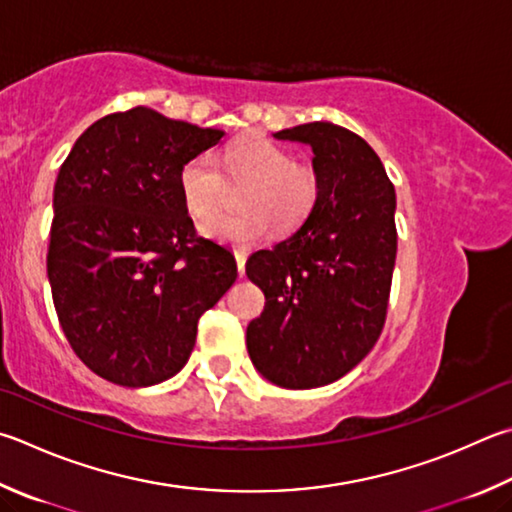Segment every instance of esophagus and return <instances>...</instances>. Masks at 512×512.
<instances>
[{"instance_id":"esophagus-1","label":"esophagus","mask_w":512,"mask_h":512,"mask_svg":"<svg viewBox=\"0 0 512 512\" xmlns=\"http://www.w3.org/2000/svg\"><path fill=\"white\" fill-rule=\"evenodd\" d=\"M235 259H237V271H239V277H244L246 273V250H235Z\"/></svg>"}]
</instances>
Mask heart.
<instances>
[{"instance_id": "b5f03b06", "label": "heart", "mask_w": 512, "mask_h": 512, "mask_svg": "<svg viewBox=\"0 0 512 512\" xmlns=\"http://www.w3.org/2000/svg\"><path fill=\"white\" fill-rule=\"evenodd\" d=\"M221 175L245 181L238 198L245 210L203 224L201 232L237 248L257 244L271 224L277 232L300 228L320 199V176L311 163L295 161L288 147L271 138L246 136L228 143L215 161L199 154L181 165L179 194L190 217L207 221L216 214L225 187Z\"/></svg>"}]
</instances>
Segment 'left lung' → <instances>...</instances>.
I'll list each match as a JSON object with an SVG mask.
<instances>
[{
  "mask_svg": "<svg viewBox=\"0 0 512 512\" xmlns=\"http://www.w3.org/2000/svg\"><path fill=\"white\" fill-rule=\"evenodd\" d=\"M275 138L311 145L320 199L291 237L246 262L266 297L246 345L271 383L311 389L356 367L385 327L396 192L378 154L345 127L306 123Z\"/></svg>",
  "mask_w": 512,
  "mask_h": 512,
  "instance_id": "obj_1",
  "label": "left lung"
}]
</instances>
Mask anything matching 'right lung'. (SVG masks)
<instances>
[{"label": "right lung", "mask_w": 512, "mask_h": 512, "mask_svg": "<svg viewBox=\"0 0 512 512\" xmlns=\"http://www.w3.org/2000/svg\"><path fill=\"white\" fill-rule=\"evenodd\" d=\"M221 136L132 107L96 120L60 167L46 253L55 313L109 383L179 374L199 318L237 280L235 257L197 235L179 194L181 165Z\"/></svg>", "instance_id": "add662e5"}]
</instances>
